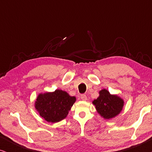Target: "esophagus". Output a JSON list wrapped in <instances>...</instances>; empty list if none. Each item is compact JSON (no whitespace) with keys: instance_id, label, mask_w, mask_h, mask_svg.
I'll use <instances>...</instances> for the list:
<instances>
[{"instance_id":"34e87169","label":"esophagus","mask_w":152,"mask_h":152,"mask_svg":"<svg viewBox=\"0 0 152 152\" xmlns=\"http://www.w3.org/2000/svg\"><path fill=\"white\" fill-rule=\"evenodd\" d=\"M81 99H82L83 101H86L87 100L86 95H81Z\"/></svg>"}]
</instances>
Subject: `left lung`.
<instances>
[{
	"instance_id": "8db88e82",
	"label": "left lung",
	"mask_w": 152,
	"mask_h": 152,
	"mask_svg": "<svg viewBox=\"0 0 152 152\" xmlns=\"http://www.w3.org/2000/svg\"><path fill=\"white\" fill-rule=\"evenodd\" d=\"M99 97L93 101L97 113L104 119L115 118L122 111L124 100L117 95H111L107 89L99 91Z\"/></svg>"
}]
</instances>
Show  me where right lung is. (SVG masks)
<instances>
[{"label": "right lung", "mask_w": 152, "mask_h": 152, "mask_svg": "<svg viewBox=\"0 0 152 152\" xmlns=\"http://www.w3.org/2000/svg\"><path fill=\"white\" fill-rule=\"evenodd\" d=\"M76 97L66 91L57 89L54 92L39 93L34 107L41 117L48 122H58L68 115Z\"/></svg>", "instance_id": "1"}]
</instances>
